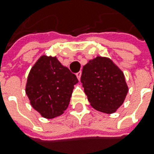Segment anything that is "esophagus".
I'll use <instances>...</instances> for the list:
<instances>
[{
	"label": "esophagus",
	"mask_w": 154,
	"mask_h": 154,
	"mask_svg": "<svg viewBox=\"0 0 154 154\" xmlns=\"http://www.w3.org/2000/svg\"><path fill=\"white\" fill-rule=\"evenodd\" d=\"M76 75H77V79H78V80H80V78H81V75H82V72H77V74H76Z\"/></svg>",
	"instance_id": "obj_1"
}]
</instances>
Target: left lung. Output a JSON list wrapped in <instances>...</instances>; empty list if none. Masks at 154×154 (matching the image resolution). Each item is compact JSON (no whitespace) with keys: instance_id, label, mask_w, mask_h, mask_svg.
<instances>
[{"instance_id":"8db88e82","label":"left lung","mask_w":154,"mask_h":154,"mask_svg":"<svg viewBox=\"0 0 154 154\" xmlns=\"http://www.w3.org/2000/svg\"><path fill=\"white\" fill-rule=\"evenodd\" d=\"M81 82L91 106L104 113L115 112L129 91L124 72L106 57L88 61L82 68Z\"/></svg>"}]
</instances>
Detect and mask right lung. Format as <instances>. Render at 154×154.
<instances>
[{
  "instance_id": "add662e5",
  "label": "right lung",
  "mask_w": 154,
  "mask_h": 154,
  "mask_svg": "<svg viewBox=\"0 0 154 154\" xmlns=\"http://www.w3.org/2000/svg\"><path fill=\"white\" fill-rule=\"evenodd\" d=\"M77 82L76 75L56 57L42 55L29 71L25 93L32 107L43 118L51 119L66 110Z\"/></svg>"
}]
</instances>
